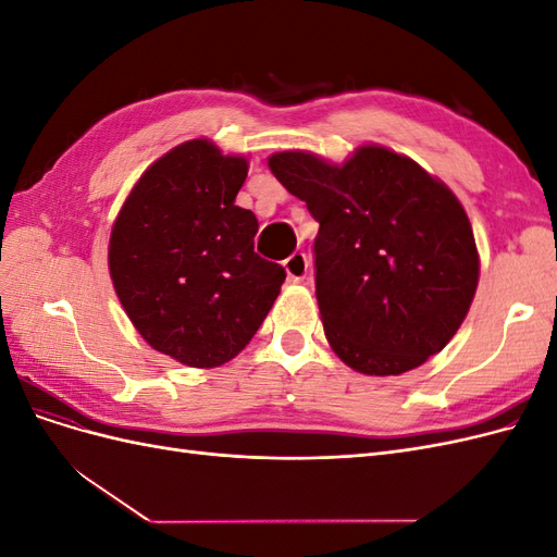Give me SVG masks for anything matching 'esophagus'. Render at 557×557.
<instances>
[{
  "instance_id": "esophagus-1",
  "label": "esophagus",
  "mask_w": 557,
  "mask_h": 557,
  "mask_svg": "<svg viewBox=\"0 0 557 557\" xmlns=\"http://www.w3.org/2000/svg\"><path fill=\"white\" fill-rule=\"evenodd\" d=\"M283 267H285V272H288V278L295 283L305 281L309 274V260L305 252H293V256L283 262Z\"/></svg>"
}]
</instances>
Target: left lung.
Here are the masks:
<instances>
[{
  "instance_id": "1",
  "label": "left lung",
  "mask_w": 557,
  "mask_h": 557,
  "mask_svg": "<svg viewBox=\"0 0 557 557\" xmlns=\"http://www.w3.org/2000/svg\"><path fill=\"white\" fill-rule=\"evenodd\" d=\"M269 170L320 223L315 297L336 356L397 376L453 339L476 295L479 250L446 183L376 144L344 164L283 150Z\"/></svg>"
}]
</instances>
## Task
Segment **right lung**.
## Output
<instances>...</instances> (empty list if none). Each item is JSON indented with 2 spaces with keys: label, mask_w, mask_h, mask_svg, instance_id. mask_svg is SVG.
<instances>
[{
  "label": "right lung",
  "mask_w": 557,
  "mask_h": 557,
  "mask_svg": "<svg viewBox=\"0 0 557 557\" xmlns=\"http://www.w3.org/2000/svg\"><path fill=\"white\" fill-rule=\"evenodd\" d=\"M246 174V158L185 141L148 166L113 223L115 295L146 344L181 364L239 356L285 281L252 250L256 213L234 205Z\"/></svg>",
  "instance_id": "right-lung-1"
}]
</instances>
